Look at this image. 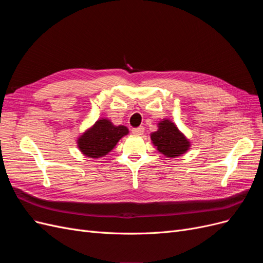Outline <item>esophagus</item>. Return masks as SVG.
I'll use <instances>...</instances> for the list:
<instances>
[{
	"label": "esophagus",
	"instance_id": "obj_1",
	"mask_svg": "<svg viewBox=\"0 0 263 263\" xmlns=\"http://www.w3.org/2000/svg\"><path fill=\"white\" fill-rule=\"evenodd\" d=\"M144 130H145L144 127L140 126V127H136V128H133V129H132V133H133L134 135H137V136H140V135L144 134Z\"/></svg>",
	"mask_w": 263,
	"mask_h": 263
}]
</instances>
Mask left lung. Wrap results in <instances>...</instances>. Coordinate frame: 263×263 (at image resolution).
<instances>
[{
	"label": "left lung",
	"instance_id": "obj_1",
	"mask_svg": "<svg viewBox=\"0 0 263 263\" xmlns=\"http://www.w3.org/2000/svg\"><path fill=\"white\" fill-rule=\"evenodd\" d=\"M154 146L168 158L180 157L190 149V140L183 135L177 125L169 119L158 123V130L150 135Z\"/></svg>",
	"mask_w": 263,
	"mask_h": 263
}]
</instances>
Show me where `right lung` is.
Returning a JSON list of instances; mask_svg holds the SVG:
<instances>
[{"instance_id":"add662e5","label":"right lung","mask_w":263,"mask_h":263,"mask_svg":"<svg viewBox=\"0 0 263 263\" xmlns=\"http://www.w3.org/2000/svg\"><path fill=\"white\" fill-rule=\"evenodd\" d=\"M128 134L126 126H115L109 119L101 118L78 138V148L89 158H101L112 151L117 142Z\"/></svg>"}]
</instances>
